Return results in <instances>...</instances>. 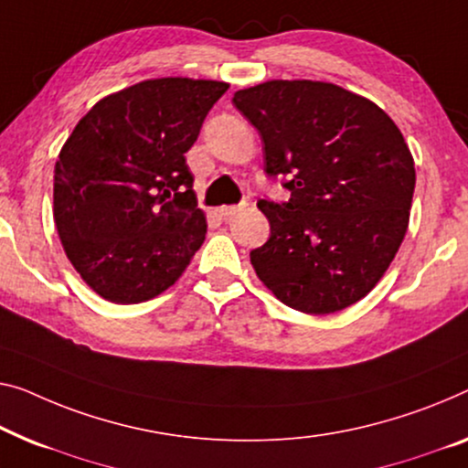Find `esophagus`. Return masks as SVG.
I'll return each instance as SVG.
<instances>
[{
    "mask_svg": "<svg viewBox=\"0 0 468 468\" xmlns=\"http://www.w3.org/2000/svg\"><path fill=\"white\" fill-rule=\"evenodd\" d=\"M243 207H246V204H239V206H222L220 207V216H225V218H231V216H235V214H239Z\"/></svg>",
    "mask_w": 468,
    "mask_h": 468,
    "instance_id": "1",
    "label": "esophagus"
}]
</instances>
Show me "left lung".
Segmentation results:
<instances>
[{"label": "left lung", "mask_w": 468, "mask_h": 468, "mask_svg": "<svg viewBox=\"0 0 468 468\" xmlns=\"http://www.w3.org/2000/svg\"><path fill=\"white\" fill-rule=\"evenodd\" d=\"M233 104L262 138L264 170L290 201L261 199L271 237L250 252L277 301L309 315L355 304L387 273L416 185L401 130L366 96L327 81L271 80Z\"/></svg>", "instance_id": "left-lung-1"}]
</instances>
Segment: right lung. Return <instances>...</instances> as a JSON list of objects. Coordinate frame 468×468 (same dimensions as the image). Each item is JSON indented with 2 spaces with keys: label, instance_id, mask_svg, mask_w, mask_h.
Returning <instances> with one entry per match:
<instances>
[{
  "label": "right lung",
  "instance_id": "right-lung-1",
  "mask_svg": "<svg viewBox=\"0 0 468 468\" xmlns=\"http://www.w3.org/2000/svg\"><path fill=\"white\" fill-rule=\"evenodd\" d=\"M227 81L159 78L104 96L54 165L65 254L104 301L138 304L174 285L206 239L185 153Z\"/></svg>",
  "mask_w": 468,
  "mask_h": 468
}]
</instances>
